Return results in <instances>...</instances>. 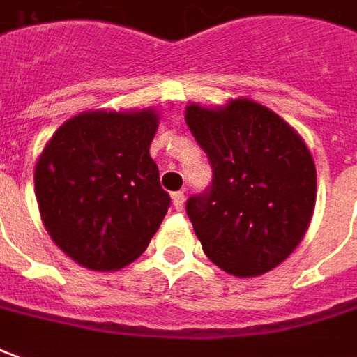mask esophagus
<instances>
[{
    "mask_svg": "<svg viewBox=\"0 0 357 357\" xmlns=\"http://www.w3.org/2000/svg\"><path fill=\"white\" fill-rule=\"evenodd\" d=\"M172 203H174V209L176 211L183 209V205H185V195H183V191H176V193L172 195Z\"/></svg>",
    "mask_w": 357,
    "mask_h": 357,
    "instance_id": "obj_1",
    "label": "esophagus"
}]
</instances>
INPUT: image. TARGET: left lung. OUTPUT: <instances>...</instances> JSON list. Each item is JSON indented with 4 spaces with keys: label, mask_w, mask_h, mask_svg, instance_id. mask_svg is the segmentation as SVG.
<instances>
[{
    "label": "left lung",
    "mask_w": 357,
    "mask_h": 357,
    "mask_svg": "<svg viewBox=\"0 0 357 357\" xmlns=\"http://www.w3.org/2000/svg\"><path fill=\"white\" fill-rule=\"evenodd\" d=\"M213 181L185 203L203 252L238 278L273 270L297 248L317 201V169L303 138L250 99L185 111Z\"/></svg>",
    "instance_id": "left-lung-1"
}]
</instances>
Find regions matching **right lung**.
Instances as JSON below:
<instances>
[{"mask_svg": "<svg viewBox=\"0 0 357 357\" xmlns=\"http://www.w3.org/2000/svg\"><path fill=\"white\" fill-rule=\"evenodd\" d=\"M152 109L89 111L66 121L35 168L40 217L50 238L79 266L119 270L146 250L168 213L150 142Z\"/></svg>", "mask_w": 357, "mask_h": 357, "instance_id": "obj_1", "label": "right lung"}]
</instances>
